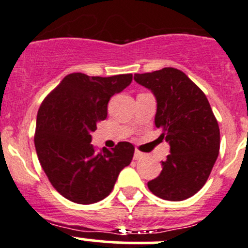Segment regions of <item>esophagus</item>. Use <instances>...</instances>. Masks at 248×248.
<instances>
[{"mask_svg": "<svg viewBox=\"0 0 248 248\" xmlns=\"http://www.w3.org/2000/svg\"><path fill=\"white\" fill-rule=\"evenodd\" d=\"M144 157L145 155L142 154V152H140L139 150H136V151H134V159H136V161H139V159L144 158Z\"/></svg>", "mask_w": 248, "mask_h": 248, "instance_id": "esophagus-1", "label": "esophagus"}]
</instances>
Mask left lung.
Here are the masks:
<instances>
[{
    "label": "left lung",
    "mask_w": 248,
    "mask_h": 248,
    "mask_svg": "<svg viewBox=\"0 0 248 248\" xmlns=\"http://www.w3.org/2000/svg\"><path fill=\"white\" fill-rule=\"evenodd\" d=\"M134 80L154 93L155 124L170 145L161 174L147 187L164 201H185L204 186L218 156L216 117L204 92L179 69L136 74Z\"/></svg>",
    "instance_id": "1"
}]
</instances>
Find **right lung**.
<instances>
[{
	"instance_id": "add662e5",
	"label": "right lung",
	"mask_w": 248,
	"mask_h": 248,
	"mask_svg": "<svg viewBox=\"0 0 248 248\" xmlns=\"http://www.w3.org/2000/svg\"><path fill=\"white\" fill-rule=\"evenodd\" d=\"M132 77L68 74L42 103L34 134L37 156L54 188L68 201L85 205L102 201L131 163V142L97 151L91 133L107 119L110 98L124 91Z\"/></svg>"
}]
</instances>
